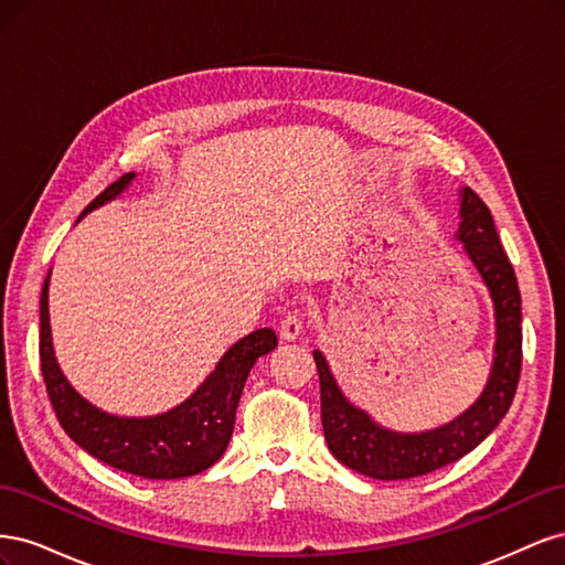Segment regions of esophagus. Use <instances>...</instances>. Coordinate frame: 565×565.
I'll use <instances>...</instances> for the list:
<instances>
[{
    "mask_svg": "<svg viewBox=\"0 0 565 565\" xmlns=\"http://www.w3.org/2000/svg\"><path fill=\"white\" fill-rule=\"evenodd\" d=\"M301 332H303V320H301L299 313H287V316L280 320V337H282V339L292 341V339H297Z\"/></svg>",
    "mask_w": 565,
    "mask_h": 565,
    "instance_id": "esophagus-1",
    "label": "esophagus"
}]
</instances>
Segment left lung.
Wrapping results in <instances>:
<instances>
[{
  "mask_svg": "<svg viewBox=\"0 0 565 565\" xmlns=\"http://www.w3.org/2000/svg\"><path fill=\"white\" fill-rule=\"evenodd\" d=\"M455 241L483 280L494 311V347L488 382L465 413L424 431H393L377 424L341 391L320 349L313 361L320 380L322 431L341 465L377 478L403 481L452 465L494 431L514 401L521 374V292L516 273L502 249L486 202L471 188H459V228Z\"/></svg>",
  "mask_w": 565,
  "mask_h": 565,
  "instance_id": "left-lung-1",
  "label": "left lung"
}]
</instances>
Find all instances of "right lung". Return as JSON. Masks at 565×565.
<instances>
[{
  "mask_svg": "<svg viewBox=\"0 0 565 565\" xmlns=\"http://www.w3.org/2000/svg\"><path fill=\"white\" fill-rule=\"evenodd\" d=\"M134 179L136 172L119 177L82 216L117 200ZM49 278L51 270L40 297V361L49 401L65 434L104 465L150 481L195 476L216 465L233 436L235 409L249 370L278 347L276 332L262 328L237 339L191 396L167 413L148 417L113 415L79 396L56 361L49 322Z\"/></svg>",
  "mask_w": 565,
  "mask_h": 565,
  "instance_id": "right-lung-1",
  "label": "right lung"
}]
</instances>
